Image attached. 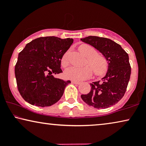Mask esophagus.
I'll return each mask as SVG.
<instances>
[{"instance_id":"34e87169","label":"esophagus","mask_w":146,"mask_h":146,"mask_svg":"<svg viewBox=\"0 0 146 146\" xmlns=\"http://www.w3.org/2000/svg\"><path fill=\"white\" fill-rule=\"evenodd\" d=\"M71 82L72 84H80L81 82H77V81H74V80H72Z\"/></svg>"}]
</instances>
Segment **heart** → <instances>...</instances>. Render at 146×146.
Listing matches in <instances>:
<instances>
[{
    "label": "heart",
    "mask_w": 146,
    "mask_h": 146,
    "mask_svg": "<svg viewBox=\"0 0 146 146\" xmlns=\"http://www.w3.org/2000/svg\"><path fill=\"white\" fill-rule=\"evenodd\" d=\"M80 52L87 57L86 64L90 65L83 67L72 66L64 72L65 77L74 81H82L92 76L93 71L95 75L102 76L107 72L108 61L104 56L97 54L94 48L89 44H82L79 47ZM68 52L64 54L61 58V65L66 67L68 64Z\"/></svg>",
    "instance_id": "heart-1"
}]
</instances>
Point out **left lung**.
Returning <instances> with one entry per match:
<instances>
[{
    "instance_id": "left-lung-1",
    "label": "left lung",
    "mask_w": 146,
    "mask_h": 146,
    "mask_svg": "<svg viewBox=\"0 0 146 146\" xmlns=\"http://www.w3.org/2000/svg\"><path fill=\"white\" fill-rule=\"evenodd\" d=\"M106 57L108 63L106 74L100 81L90 84V92L81 95L88 105L95 108L106 109L117 104L126 91L131 74L127 53L118 44L109 38L90 36L81 38Z\"/></svg>"
}]
</instances>
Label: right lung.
<instances>
[{
    "instance_id": "right-lung-1",
    "label": "right lung",
    "mask_w": 146,
    "mask_h": 146,
    "mask_svg": "<svg viewBox=\"0 0 146 146\" xmlns=\"http://www.w3.org/2000/svg\"><path fill=\"white\" fill-rule=\"evenodd\" d=\"M72 38L40 37L28 43L19 54L15 73L17 88L28 103L46 107L56 103L70 81L56 78L62 72L61 58L72 44Z\"/></svg>"
}]
</instances>
